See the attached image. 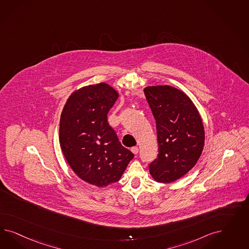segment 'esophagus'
Wrapping results in <instances>:
<instances>
[{
	"label": "esophagus",
	"instance_id": "34e87169",
	"mask_svg": "<svg viewBox=\"0 0 249 249\" xmlns=\"http://www.w3.org/2000/svg\"><path fill=\"white\" fill-rule=\"evenodd\" d=\"M131 151H132L135 155H137L138 152H139V148H138V147H133V148H131Z\"/></svg>",
	"mask_w": 249,
	"mask_h": 249
}]
</instances>
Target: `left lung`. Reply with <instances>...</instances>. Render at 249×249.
<instances>
[{
    "instance_id": "obj_1",
    "label": "left lung",
    "mask_w": 249,
    "mask_h": 249,
    "mask_svg": "<svg viewBox=\"0 0 249 249\" xmlns=\"http://www.w3.org/2000/svg\"><path fill=\"white\" fill-rule=\"evenodd\" d=\"M144 94L156 121L158 158L149 169L158 182L170 183L196 165L204 145V128L188 96L171 86H151Z\"/></svg>"
}]
</instances>
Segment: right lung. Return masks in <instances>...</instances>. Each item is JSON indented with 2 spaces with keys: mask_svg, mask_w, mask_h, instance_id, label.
<instances>
[{
  "mask_svg": "<svg viewBox=\"0 0 249 249\" xmlns=\"http://www.w3.org/2000/svg\"><path fill=\"white\" fill-rule=\"evenodd\" d=\"M118 97L108 84L86 86L69 96L61 113L63 154L81 180L98 187L119 181L134 157L107 122V113Z\"/></svg>",
  "mask_w": 249,
  "mask_h": 249,
  "instance_id": "add662e5",
  "label": "right lung"
}]
</instances>
